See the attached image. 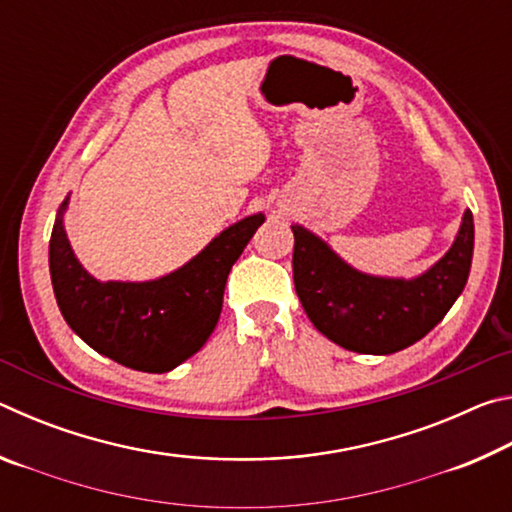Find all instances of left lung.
Instances as JSON below:
<instances>
[{
	"label": "left lung",
	"instance_id": "8db88e82",
	"mask_svg": "<svg viewBox=\"0 0 512 512\" xmlns=\"http://www.w3.org/2000/svg\"><path fill=\"white\" fill-rule=\"evenodd\" d=\"M291 230L293 284L305 314L329 341L359 354H393L420 341L452 309L470 275V210L449 253L409 282L363 275L305 228Z\"/></svg>",
	"mask_w": 512,
	"mask_h": 512
}]
</instances>
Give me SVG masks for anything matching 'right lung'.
Instances as JSON below:
<instances>
[{"mask_svg":"<svg viewBox=\"0 0 512 512\" xmlns=\"http://www.w3.org/2000/svg\"><path fill=\"white\" fill-rule=\"evenodd\" d=\"M58 212L49 271L67 325L103 357L142 372H169L192 357L219 323L228 273L264 214L230 225L176 273L153 282H97L69 248Z\"/></svg>","mask_w":512,"mask_h":512,"instance_id":"1","label":"right lung"}]
</instances>
